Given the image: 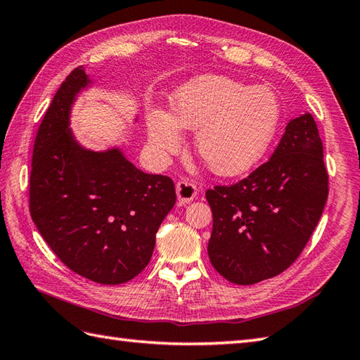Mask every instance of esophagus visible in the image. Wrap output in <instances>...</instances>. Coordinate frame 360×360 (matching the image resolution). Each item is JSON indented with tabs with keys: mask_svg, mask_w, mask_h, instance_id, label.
I'll return each mask as SVG.
<instances>
[{
	"mask_svg": "<svg viewBox=\"0 0 360 360\" xmlns=\"http://www.w3.org/2000/svg\"><path fill=\"white\" fill-rule=\"evenodd\" d=\"M176 195H178L181 204H188L198 195V187L192 181H178V184H176Z\"/></svg>",
	"mask_w": 360,
	"mask_h": 360,
	"instance_id": "obj_1",
	"label": "esophagus"
}]
</instances>
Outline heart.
I'll use <instances>...</instances> for the list:
<instances>
[{"label":"heart","instance_id":"b5f03b06","mask_svg":"<svg viewBox=\"0 0 360 360\" xmlns=\"http://www.w3.org/2000/svg\"><path fill=\"white\" fill-rule=\"evenodd\" d=\"M278 116V102L267 88L204 75L176 91L168 114L148 111V141L159 155H172L182 145L181 128L198 129V156L213 173L233 176L246 172L263 156Z\"/></svg>","mask_w":360,"mask_h":360}]
</instances>
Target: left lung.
Instances as JSON below:
<instances>
[{"label": "left lung", "mask_w": 360, "mask_h": 360, "mask_svg": "<svg viewBox=\"0 0 360 360\" xmlns=\"http://www.w3.org/2000/svg\"><path fill=\"white\" fill-rule=\"evenodd\" d=\"M323 145L311 114L290 120L271 159L248 178L205 192L209 258L235 285L286 271L307 246L330 192Z\"/></svg>", "instance_id": "1"}]
</instances>
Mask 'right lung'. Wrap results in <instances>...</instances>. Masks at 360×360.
Instances as JSON below:
<instances>
[{"label": "right lung", "mask_w": 360, "mask_h": 360, "mask_svg": "<svg viewBox=\"0 0 360 360\" xmlns=\"http://www.w3.org/2000/svg\"><path fill=\"white\" fill-rule=\"evenodd\" d=\"M86 85L85 70L75 68L44 114L34 143L29 210L65 266L101 285H120L148 264L176 190L172 178L141 172L119 150L79 147L68 125L74 97Z\"/></svg>", "instance_id": "1"}]
</instances>
